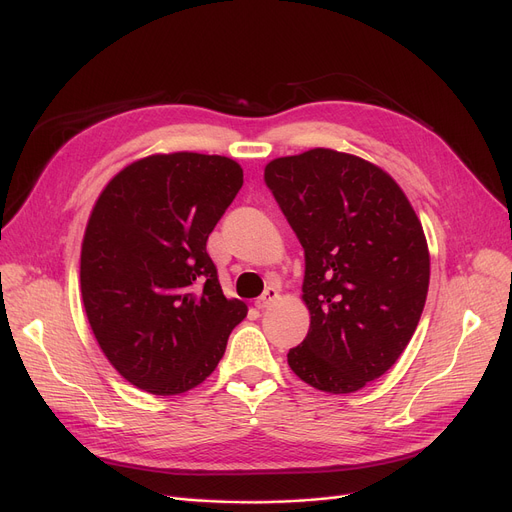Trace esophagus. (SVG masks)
Returning <instances> with one entry per match:
<instances>
[{
	"instance_id": "1",
	"label": "esophagus",
	"mask_w": 512,
	"mask_h": 512,
	"mask_svg": "<svg viewBox=\"0 0 512 512\" xmlns=\"http://www.w3.org/2000/svg\"><path fill=\"white\" fill-rule=\"evenodd\" d=\"M278 299H280V292L274 286H267L265 292L255 301V307L257 309H267V307H272Z\"/></svg>"
}]
</instances>
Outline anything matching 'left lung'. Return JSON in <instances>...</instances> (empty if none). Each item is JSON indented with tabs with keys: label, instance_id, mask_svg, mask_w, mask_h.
<instances>
[{
	"label": "left lung",
	"instance_id": "8db88e82",
	"mask_svg": "<svg viewBox=\"0 0 512 512\" xmlns=\"http://www.w3.org/2000/svg\"><path fill=\"white\" fill-rule=\"evenodd\" d=\"M305 249L311 324L288 365L315 390L351 394L405 351L427 299L423 226L396 180L351 153L309 149L265 166Z\"/></svg>",
	"mask_w": 512,
	"mask_h": 512
}]
</instances>
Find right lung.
Segmentation results:
<instances>
[{"mask_svg":"<svg viewBox=\"0 0 512 512\" xmlns=\"http://www.w3.org/2000/svg\"><path fill=\"white\" fill-rule=\"evenodd\" d=\"M242 186L224 155L155 153L101 191L80 249V292L126 382L174 396L205 382L247 305L226 299L207 238Z\"/></svg>","mask_w":512,"mask_h":512,"instance_id":"right-lung-1","label":"right lung"}]
</instances>
